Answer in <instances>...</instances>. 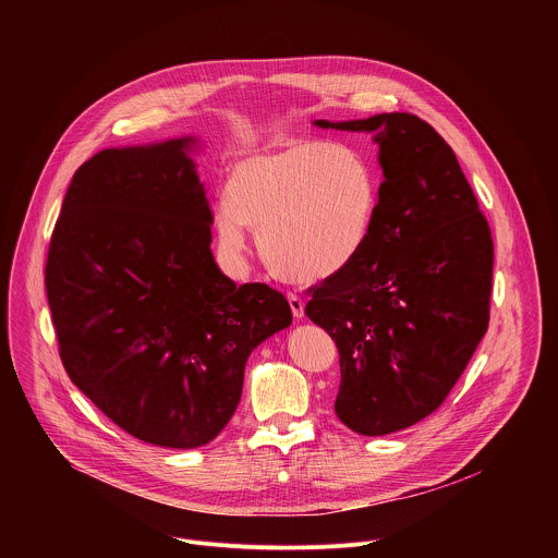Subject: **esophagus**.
<instances>
[{"instance_id":"obj_1","label":"esophagus","mask_w":558,"mask_h":558,"mask_svg":"<svg viewBox=\"0 0 558 558\" xmlns=\"http://www.w3.org/2000/svg\"><path fill=\"white\" fill-rule=\"evenodd\" d=\"M287 300H289V306H291L293 317H295V320H300V317L304 315V302H302V298L295 295V293H289Z\"/></svg>"}]
</instances>
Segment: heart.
Returning <instances> with one entry per match:
<instances>
[{"label":"heart","mask_w":558,"mask_h":558,"mask_svg":"<svg viewBox=\"0 0 558 558\" xmlns=\"http://www.w3.org/2000/svg\"><path fill=\"white\" fill-rule=\"evenodd\" d=\"M216 207L218 247L241 265L247 229L258 233L267 267L291 282L344 271L368 243L379 181L353 145L300 138L241 158Z\"/></svg>","instance_id":"b5f03b06"}]
</instances>
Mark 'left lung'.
Segmentation results:
<instances>
[{
  "mask_svg": "<svg viewBox=\"0 0 558 558\" xmlns=\"http://www.w3.org/2000/svg\"><path fill=\"white\" fill-rule=\"evenodd\" d=\"M320 128L375 132L379 205L368 243L308 287L306 315L340 353L336 413L368 437L437 411L490 323L495 245L452 147L409 112Z\"/></svg>",
  "mask_w": 558,
  "mask_h": 558,
  "instance_id": "8db88e82",
  "label": "left lung"
}]
</instances>
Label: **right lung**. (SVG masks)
Instances as JSON below:
<instances>
[{"instance_id": "obj_1", "label": "right lung", "mask_w": 558, "mask_h": 558, "mask_svg": "<svg viewBox=\"0 0 558 558\" xmlns=\"http://www.w3.org/2000/svg\"><path fill=\"white\" fill-rule=\"evenodd\" d=\"M190 145L95 154L72 177L46 260L72 384L119 428L166 448L211 441L241 402L250 353L291 325L280 291L235 287L214 263Z\"/></svg>"}]
</instances>
